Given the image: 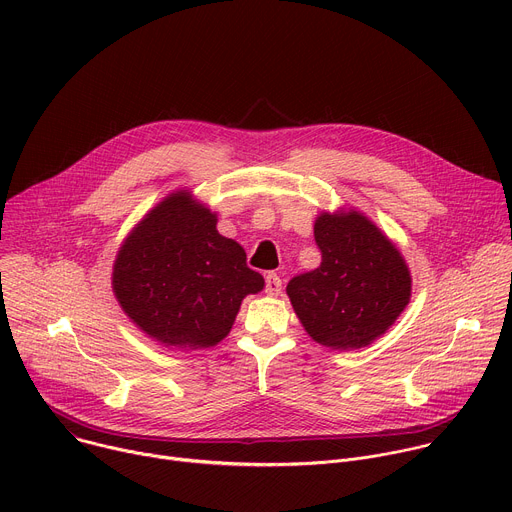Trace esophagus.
<instances>
[{"instance_id":"34e87169","label":"esophagus","mask_w":512,"mask_h":512,"mask_svg":"<svg viewBox=\"0 0 512 512\" xmlns=\"http://www.w3.org/2000/svg\"><path fill=\"white\" fill-rule=\"evenodd\" d=\"M265 291L269 296H279L281 294V277L277 273H267L265 275Z\"/></svg>"}]
</instances>
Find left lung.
Instances as JSON below:
<instances>
[{
	"mask_svg": "<svg viewBox=\"0 0 512 512\" xmlns=\"http://www.w3.org/2000/svg\"><path fill=\"white\" fill-rule=\"evenodd\" d=\"M314 239L322 263L287 283L291 306L324 346L371 344L409 304L411 275L401 253L354 210L318 216Z\"/></svg>",
	"mask_w": 512,
	"mask_h": 512,
	"instance_id": "8db88e82",
	"label": "left lung"
}]
</instances>
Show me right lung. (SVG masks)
I'll return each instance as SVG.
<instances>
[{"instance_id":"right-lung-1","label":"right lung","mask_w":512,"mask_h":512,"mask_svg":"<svg viewBox=\"0 0 512 512\" xmlns=\"http://www.w3.org/2000/svg\"><path fill=\"white\" fill-rule=\"evenodd\" d=\"M125 314L166 346L221 342L247 294L263 289L239 243L188 192L168 196L127 237L113 267Z\"/></svg>"}]
</instances>
